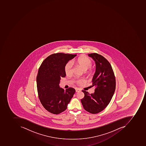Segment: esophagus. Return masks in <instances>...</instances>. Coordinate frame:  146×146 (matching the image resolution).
I'll return each instance as SVG.
<instances>
[{
	"label": "esophagus",
	"instance_id": "esophagus-1",
	"mask_svg": "<svg viewBox=\"0 0 146 146\" xmlns=\"http://www.w3.org/2000/svg\"><path fill=\"white\" fill-rule=\"evenodd\" d=\"M81 90L79 89V88H76V92H78L80 91Z\"/></svg>",
	"mask_w": 146,
	"mask_h": 146
}]
</instances>
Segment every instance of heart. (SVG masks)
<instances>
[{"instance_id": "obj_1", "label": "heart", "mask_w": 146, "mask_h": 146, "mask_svg": "<svg viewBox=\"0 0 146 146\" xmlns=\"http://www.w3.org/2000/svg\"><path fill=\"white\" fill-rule=\"evenodd\" d=\"M73 63L78 65L81 67L84 71L87 72L88 73H91L92 72V70L91 69V66L92 65V62L89 58L86 56H81L77 59L76 60H73L72 62H68L65 66V73L67 76L72 75L73 70ZM85 82L84 79H78L76 80L77 84H81Z\"/></svg>"}]
</instances>
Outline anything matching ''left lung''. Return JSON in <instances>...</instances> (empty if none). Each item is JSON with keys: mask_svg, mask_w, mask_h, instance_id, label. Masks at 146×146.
Listing matches in <instances>:
<instances>
[{"mask_svg": "<svg viewBox=\"0 0 146 146\" xmlns=\"http://www.w3.org/2000/svg\"><path fill=\"white\" fill-rule=\"evenodd\" d=\"M88 56L96 63V71L92 80L93 86L96 88L94 94L82 90L84 97L81 102L86 111L97 114L103 111L111 102L115 89V78L111 64L104 56L97 53Z\"/></svg>", "mask_w": 146, "mask_h": 146, "instance_id": "left-lung-1", "label": "left lung"}]
</instances>
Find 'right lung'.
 Instances as JSON below:
<instances>
[{
  "label": "right lung",
  "mask_w": 146,
  "mask_h": 146,
  "mask_svg": "<svg viewBox=\"0 0 146 146\" xmlns=\"http://www.w3.org/2000/svg\"><path fill=\"white\" fill-rule=\"evenodd\" d=\"M76 55L54 53L48 56L38 69L36 78L38 98L44 108L50 113L57 115L66 110L76 92L71 87L65 91L59 84L61 78L66 75L65 66Z\"/></svg>",
  "instance_id": "1"
}]
</instances>
